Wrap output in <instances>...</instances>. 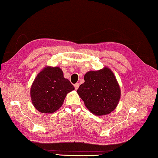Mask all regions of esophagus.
Masks as SVG:
<instances>
[{
	"instance_id": "1",
	"label": "esophagus",
	"mask_w": 158,
	"mask_h": 158,
	"mask_svg": "<svg viewBox=\"0 0 158 158\" xmlns=\"http://www.w3.org/2000/svg\"><path fill=\"white\" fill-rule=\"evenodd\" d=\"M74 87H75V89H77L79 88V83H75V84L74 85Z\"/></svg>"
}]
</instances>
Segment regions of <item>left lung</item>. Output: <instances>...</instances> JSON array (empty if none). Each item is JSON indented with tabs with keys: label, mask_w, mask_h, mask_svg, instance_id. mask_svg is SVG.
I'll return each instance as SVG.
<instances>
[{
	"label": "left lung",
	"mask_w": 158,
	"mask_h": 158,
	"mask_svg": "<svg viewBox=\"0 0 158 158\" xmlns=\"http://www.w3.org/2000/svg\"><path fill=\"white\" fill-rule=\"evenodd\" d=\"M77 93L85 106L96 115H105L116 108L121 96L119 85L109 68L89 71Z\"/></svg>",
	"instance_id": "left-lung-1"
}]
</instances>
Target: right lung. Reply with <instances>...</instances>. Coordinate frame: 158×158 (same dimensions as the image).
I'll return each mask as SVG.
<instances>
[{"instance_id": "1", "label": "right lung", "mask_w": 158, "mask_h": 158, "mask_svg": "<svg viewBox=\"0 0 158 158\" xmlns=\"http://www.w3.org/2000/svg\"><path fill=\"white\" fill-rule=\"evenodd\" d=\"M75 89L59 67L46 66L35 79L31 89L33 105L41 113H52L60 109L69 92Z\"/></svg>"}]
</instances>
